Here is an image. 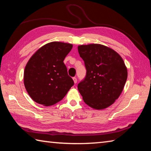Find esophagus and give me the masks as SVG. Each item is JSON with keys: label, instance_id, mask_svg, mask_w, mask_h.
<instances>
[{"label": "esophagus", "instance_id": "34e87169", "mask_svg": "<svg viewBox=\"0 0 151 151\" xmlns=\"http://www.w3.org/2000/svg\"><path fill=\"white\" fill-rule=\"evenodd\" d=\"M73 81H74V83H75V84L77 83V79H76V77H73Z\"/></svg>", "mask_w": 151, "mask_h": 151}]
</instances>
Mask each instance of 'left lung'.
Wrapping results in <instances>:
<instances>
[{
  "label": "left lung",
  "mask_w": 151,
  "mask_h": 151,
  "mask_svg": "<svg viewBox=\"0 0 151 151\" xmlns=\"http://www.w3.org/2000/svg\"><path fill=\"white\" fill-rule=\"evenodd\" d=\"M85 62V78L78 85L85 103L94 109H106L121 95L126 83L127 68L116 51L99 44L78 47Z\"/></svg>",
  "instance_id": "left-lung-1"
}]
</instances>
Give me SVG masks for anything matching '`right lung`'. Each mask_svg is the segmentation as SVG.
I'll use <instances>...</instances> for the list:
<instances>
[{"label": "right lung", "mask_w": 151, "mask_h": 151, "mask_svg": "<svg viewBox=\"0 0 151 151\" xmlns=\"http://www.w3.org/2000/svg\"><path fill=\"white\" fill-rule=\"evenodd\" d=\"M73 45L52 42L40 48L28 61L24 72L27 93L36 103L51 106L60 101L74 85L63 63Z\"/></svg>", "instance_id": "right-lung-1"}]
</instances>
